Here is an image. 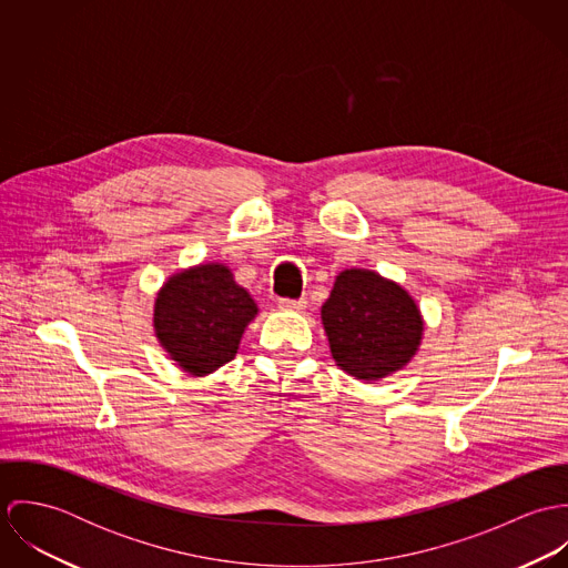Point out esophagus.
<instances>
[{
	"mask_svg": "<svg viewBox=\"0 0 568 568\" xmlns=\"http://www.w3.org/2000/svg\"><path fill=\"white\" fill-rule=\"evenodd\" d=\"M277 306H280L282 311H295V313H300V311L306 308V300H280Z\"/></svg>",
	"mask_w": 568,
	"mask_h": 568,
	"instance_id": "34e87169",
	"label": "esophagus"
}]
</instances>
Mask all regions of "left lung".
<instances>
[{
	"label": "left lung",
	"instance_id": "obj_1",
	"mask_svg": "<svg viewBox=\"0 0 568 568\" xmlns=\"http://www.w3.org/2000/svg\"><path fill=\"white\" fill-rule=\"evenodd\" d=\"M336 365L358 381H378L417 352L422 315L403 286L374 271H343L322 308Z\"/></svg>",
	"mask_w": 568,
	"mask_h": 568
}]
</instances>
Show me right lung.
I'll list each match as a JSON object with an SVG mask.
<instances>
[{
    "instance_id": "obj_1",
    "label": "right lung",
    "mask_w": 568,
    "mask_h": 568,
    "mask_svg": "<svg viewBox=\"0 0 568 568\" xmlns=\"http://www.w3.org/2000/svg\"><path fill=\"white\" fill-rule=\"evenodd\" d=\"M257 315L251 295L223 264L172 275L155 302V332L185 372L205 376L230 363L244 327Z\"/></svg>"
}]
</instances>
